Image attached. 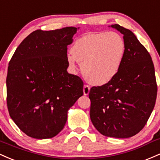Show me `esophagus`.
Segmentation results:
<instances>
[{
	"mask_svg": "<svg viewBox=\"0 0 160 160\" xmlns=\"http://www.w3.org/2000/svg\"><path fill=\"white\" fill-rule=\"evenodd\" d=\"M83 92H84V94H85V95H88L89 92H90V87H89V85H84Z\"/></svg>",
	"mask_w": 160,
	"mask_h": 160,
	"instance_id": "esophagus-1",
	"label": "esophagus"
}]
</instances>
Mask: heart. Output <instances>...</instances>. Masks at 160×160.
<instances>
[{"label":"heart","mask_w":160,"mask_h":160,"mask_svg":"<svg viewBox=\"0 0 160 160\" xmlns=\"http://www.w3.org/2000/svg\"><path fill=\"white\" fill-rule=\"evenodd\" d=\"M125 54V43L119 34L100 32L77 39L66 60L72 70L76 61L79 62L82 75L90 83L103 85L118 74Z\"/></svg>","instance_id":"heart-1"}]
</instances>
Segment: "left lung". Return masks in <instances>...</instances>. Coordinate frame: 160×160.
Instances as JSON below:
<instances>
[{"label":"left lung","instance_id":"left-lung-1","mask_svg":"<svg viewBox=\"0 0 160 160\" xmlns=\"http://www.w3.org/2000/svg\"><path fill=\"white\" fill-rule=\"evenodd\" d=\"M111 26L123 35L125 57L113 79L90 90V117L103 135L127 138L148 122L157 100V80L151 57L133 32L118 24Z\"/></svg>","mask_w":160,"mask_h":160}]
</instances>
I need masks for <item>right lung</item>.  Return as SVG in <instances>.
Wrapping results in <instances>:
<instances>
[{
    "instance_id": "1",
    "label": "right lung",
    "mask_w": 160,
    "mask_h": 160,
    "mask_svg": "<svg viewBox=\"0 0 160 160\" xmlns=\"http://www.w3.org/2000/svg\"><path fill=\"white\" fill-rule=\"evenodd\" d=\"M76 32L75 27L32 32L9 62V114L29 137L46 139L58 134L66 122L68 109L83 95L80 77L66 71L67 46Z\"/></svg>"
}]
</instances>
